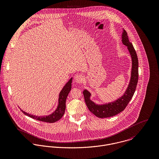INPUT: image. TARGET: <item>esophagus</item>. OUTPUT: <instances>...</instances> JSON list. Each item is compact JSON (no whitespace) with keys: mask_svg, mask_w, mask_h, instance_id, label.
<instances>
[{"mask_svg":"<svg viewBox=\"0 0 159 159\" xmlns=\"http://www.w3.org/2000/svg\"><path fill=\"white\" fill-rule=\"evenodd\" d=\"M74 80L77 83H82L84 81V77L81 75H76L74 77Z\"/></svg>","mask_w":159,"mask_h":159,"instance_id":"1","label":"esophagus"}]
</instances>
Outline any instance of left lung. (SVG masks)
<instances>
[{"label":"left lung","mask_w":159,"mask_h":159,"mask_svg":"<svg viewBox=\"0 0 159 159\" xmlns=\"http://www.w3.org/2000/svg\"><path fill=\"white\" fill-rule=\"evenodd\" d=\"M121 39L122 43L127 47L132 59L130 79L124 94L113 102L103 104H98L91 100L92 94L89 91L84 89L83 92L85 102L88 109L92 113L100 118L112 117L124 111L132 99L136 90L138 80V60L136 51L129 40L127 33L124 29H122L121 34Z\"/></svg>","instance_id":"8db88e82"}]
</instances>
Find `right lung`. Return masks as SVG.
Returning <instances> with one entry per match:
<instances>
[{
    "label": "right lung",
    "mask_w": 159,
    "mask_h": 159,
    "mask_svg": "<svg viewBox=\"0 0 159 159\" xmlns=\"http://www.w3.org/2000/svg\"><path fill=\"white\" fill-rule=\"evenodd\" d=\"M73 78H71L68 82L66 83V84L64 86L60 92L59 95V99H58V105L57 107V108L56 110L48 116H37L35 115L30 114L27 113L23 110L21 111L26 116H28L30 117L31 118H33L34 119L45 122H49V123H53L57 120H59L64 115L65 113L66 108V100L67 97L68 96V93L70 91H71V83H72Z\"/></svg>",
    "instance_id": "obj_1"
}]
</instances>
